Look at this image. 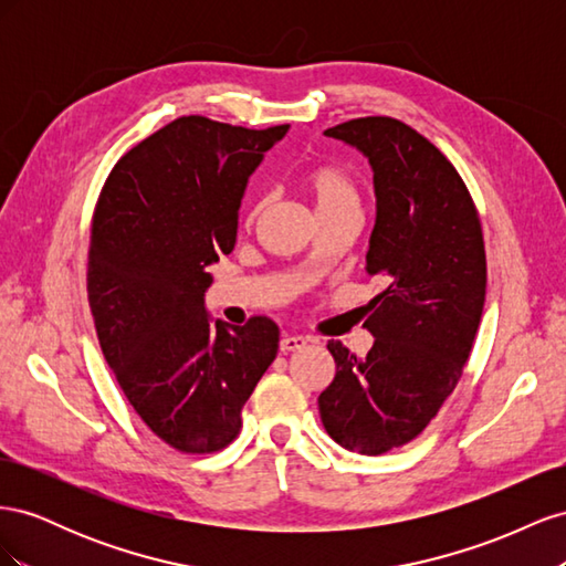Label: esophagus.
I'll use <instances>...</instances> for the list:
<instances>
[{"instance_id": "obj_1", "label": "esophagus", "mask_w": 566, "mask_h": 566, "mask_svg": "<svg viewBox=\"0 0 566 566\" xmlns=\"http://www.w3.org/2000/svg\"><path fill=\"white\" fill-rule=\"evenodd\" d=\"M306 337H300V335H285L281 342H279V347H281V352L283 354H287V352H297V349H302L304 345H306Z\"/></svg>"}]
</instances>
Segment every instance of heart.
<instances>
[{"label": "heart", "instance_id": "b5f03b06", "mask_svg": "<svg viewBox=\"0 0 566 566\" xmlns=\"http://www.w3.org/2000/svg\"><path fill=\"white\" fill-rule=\"evenodd\" d=\"M300 191L312 202L321 219L356 217L361 214V186L347 167L335 160H314L297 175ZM266 210V198H252L243 214V224L250 229Z\"/></svg>", "mask_w": 566, "mask_h": 566}]
</instances>
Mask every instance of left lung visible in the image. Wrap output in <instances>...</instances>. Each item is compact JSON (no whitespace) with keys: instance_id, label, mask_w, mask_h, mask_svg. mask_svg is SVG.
Returning a JSON list of instances; mask_svg holds the SVG:
<instances>
[{"instance_id":"1","label":"left lung","mask_w":566,"mask_h":566,"mask_svg":"<svg viewBox=\"0 0 566 566\" xmlns=\"http://www.w3.org/2000/svg\"><path fill=\"white\" fill-rule=\"evenodd\" d=\"M325 134L370 160L378 219L366 260L385 287L368 304L364 358L328 342L337 370L318 410L339 447L380 455L413 441L462 378L486 295L484 233L458 169L401 119L354 117Z\"/></svg>"}]
</instances>
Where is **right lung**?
Listing matches in <instances>:
<instances>
[{
    "label": "right lung",
    "mask_w": 566,
    "mask_h": 566,
    "mask_svg": "<svg viewBox=\"0 0 566 566\" xmlns=\"http://www.w3.org/2000/svg\"><path fill=\"white\" fill-rule=\"evenodd\" d=\"M290 125L177 117L115 163L92 219L87 293L119 389L169 447L227 449L279 352V325H210L208 266L235 245L248 177Z\"/></svg>",
    "instance_id": "1"
}]
</instances>
